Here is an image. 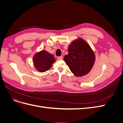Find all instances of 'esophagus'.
Here are the masks:
<instances>
[{
    "label": "esophagus",
    "mask_w": 123,
    "mask_h": 123,
    "mask_svg": "<svg viewBox=\"0 0 123 123\" xmlns=\"http://www.w3.org/2000/svg\"><path fill=\"white\" fill-rule=\"evenodd\" d=\"M63 59V57H62V56H59V57H57V59L58 60H62V59Z\"/></svg>",
    "instance_id": "esophagus-1"
}]
</instances>
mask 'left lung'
Instances as JSON below:
<instances>
[{"mask_svg": "<svg viewBox=\"0 0 123 123\" xmlns=\"http://www.w3.org/2000/svg\"><path fill=\"white\" fill-rule=\"evenodd\" d=\"M68 55L64 61L74 75L81 77L90 71L95 62V55L88 43L79 38L68 47Z\"/></svg>", "mask_w": 123, "mask_h": 123, "instance_id": "obj_1", "label": "left lung"}]
</instances>
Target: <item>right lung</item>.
<instances>
[{"mask_svg": "<svg viewBox=\"0 0 123 123\" xmlns=\"http://www.w3.org/2000/svg\"><path fill=\"white\" fill-rule=\"evenodd\" d=\"M33 59L35 67L40 72L49 70L55 61L54 56L45 50L36 53Z\"/></svg>", "mask_w": 123, "mask_h": 123, "instance_id": "right-lung-1", "label": "right lung"}]
</instances>
